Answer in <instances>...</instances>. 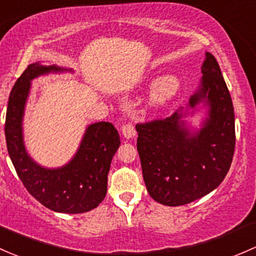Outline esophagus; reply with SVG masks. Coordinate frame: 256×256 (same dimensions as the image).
<instances>
[{"label":"esophagus","instance_id":"esophagus-1","mask_svg":"<svg viewBox=\"0 0 256 256\" xmlns=\"http://www.w3.org/2000/svg\"><path fill=\"white\" fill-rule=\"evenodd\" d=\"M122 134L126 139H132L136 136V128L132 123H127L122 127Z\"/></svg>","mask_w":256,"mask_h":256}]
</instances>
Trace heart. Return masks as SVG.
<instances>
[{"label": "heart", "mask_w": 256, "mask_h": 256, "mask_svg": "<svg viewBox=\"0 0 256 256\" xmlns=\"http://www.w3.org/2000/svg\"><path fill=\"white\" fill-rule=\"evenodd\" d=\"M178 88H180V82L175 75L168 74V75H164L158 78L150 88V107L158 108V107H162L164 104H166L178 94Z\"/></svg>", "instance_id": "1"}]
</instances>
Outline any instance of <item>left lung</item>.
I'll list each match as a JSON object with an SVG mask.
<instances>
[{"label":"left lung","mask_w":256,"mask_h":256,"mask_svg":"<svg viewBox=\"0 0 256 256\" xmlns=\"http://www.w3.org/2000/svg\"><path fill=\"white\" fill-rule=\"evenodd\" d=\"M198 90L188 108L204 102L207 118L190 130L188 110L165 120L136 124L144 182L152 200L165 206H182L206 196L224 180L236 148V124L230 94L217 60L206 52Z\"/></svg>","instance_id":"1"}]
</instances>
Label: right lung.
<instances>
[{
	"mask_svg": "<svg viewBox=\"0 0 256 256\" xmlns=\"http://www.w3.org/2000/svg\"><path fill=\"white\" fill-rule=\"evenodd\" d=\"M72 71L40 62L28 65L10 94L4 134L7 150L17 175L28 192L54 212L84 213L94 210L107 194V175L113 155L120 146V134L110 122L86 128L75 156L56 168H43L28 155L23 142V114L30 81L49 72Z\"/></svg>",
	"mask_w": 256,
	"mask_h": 256,
	"instance_id": "right-lung-1",
	"label": "right lung"
}]
</instances>
